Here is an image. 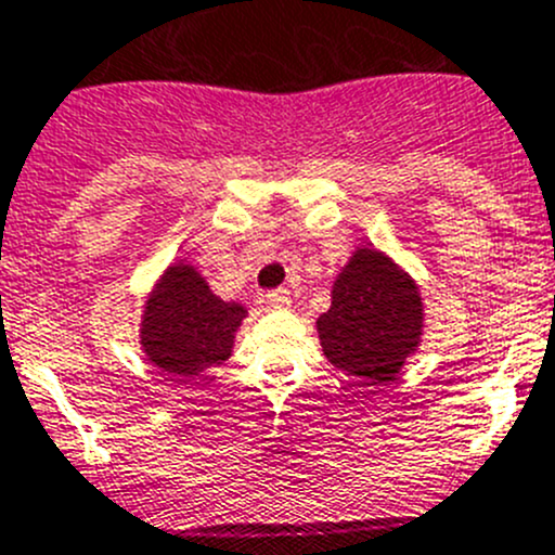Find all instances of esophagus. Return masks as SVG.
Listing matches in <instances>:
<instances>
[{"mask_svg": "<svg viewBox=\"0 0 555 555\" xmlns=\"http://www.w3.org/2000/svg\"><path fill=\"white\" fill-rule=\"evenodd\" d=\"M267 302L278 310H286L292 305V297H288L286 288H274V292L267 294Z\"/></svg>", "mask_w": 555, "mask_h": 555, "instance_id": "obj_1", "label": "esophagus"}]
</instances>
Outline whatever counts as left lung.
Segmentation results:
<instances>
[{"mask_svg": "<svg viewBox=\"0 0 555 555\" xmlns=\"http://www.w3.org/2000/svg\"><path fill=\"white\" fill-rule=\"evenodd\" d=\"M425 330L416 281L373 245H360L332 283V305L315 321L321 351L365 384L392 382Z\"/></svg>", "mask_w": 555, "mask_h": 555, "instance_id": "1", "label": "left lung"}]
</instances>
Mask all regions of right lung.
Returning a JSON list of instances; mask_svg holds the SVG:
<instances>
[{
    "instance_id": "obj_1",
    "label": "right lung",
    "mask_w": 555,
    "mask_h": 555,
    "mask_svg": "<svg viewBox=\"0 0 555 555\" xmlns=\"http://www.w3.org/2000/svg\"><path fill=\"white\" fill-rule=\"evenodd\" d=\"M245 315V305L220 299L198 267L179 258L163 269L146 297L141 351L163 376H202L229 360Z\"/></svg>"
}]
</instances>
